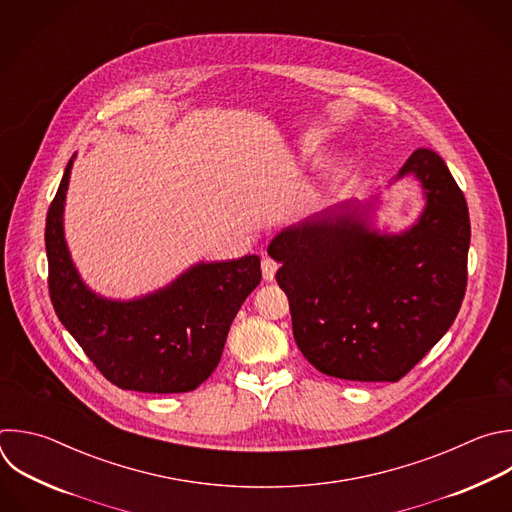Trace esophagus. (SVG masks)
<instances>
[{
  "mask_svg": "<svg viewBox=\"0 0 512 512\" xmlns=\"http://www.w3.org/2000/svg\"><path fill=\"white\" fill-rule=\"evenodd\" d=\"M277 261H273V259H269V257H265L263 261H261V269H263V279L265 281H273L275 279V273H277Z\"/></svg>",
  "mask_w": 512,
  "mask_h": 512,
  "instance_id": "esophagus-1",
  "label": "esophagus"
}]
</instances>
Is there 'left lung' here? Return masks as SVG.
I'll list each match as a JSON object with an SVG mask.
<instances>
[{"instance_id": "obj_1", "label": "left lung", "mask_w": 512, "mask_h": 512, "mask_svg": "<svg viewBox=\"0 0 512 512\" xmlns=\"http://www.w3.org/2000/svg\"><path fill=\"white\" fill-rule=\"evenodd\" d=\"M414 181L424 207L404 229L380 227L384 193L346 199L283 227L267 253L281 263L293 337L321 374L398 382L454 323L466 291L470 219L444 160L418 148L386 191Z\"/></svg>"}]
</instances>
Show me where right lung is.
Returning <instances> with one entry per match:
<instances>
[{
    "label": "right lung",
    "mask_w": 512,
    "mask_h": 512,
    "mask_svg": "<svg viewBox=\"0 0 512 512\" xmlns=\"http://www.w3.org/2000/svg\"><path fill=\"white\" fill-rule=\"evenodd\" d=\"M76 154L66 164L46 219L54 309L94 366L122 390L181 394L219 366L229 327L261 283V261L243 255L199 261L164 287L132 299L96 293L72 261L64 209Z\"/></svg>",
    "instance_id": "1"
}]
</instances>
